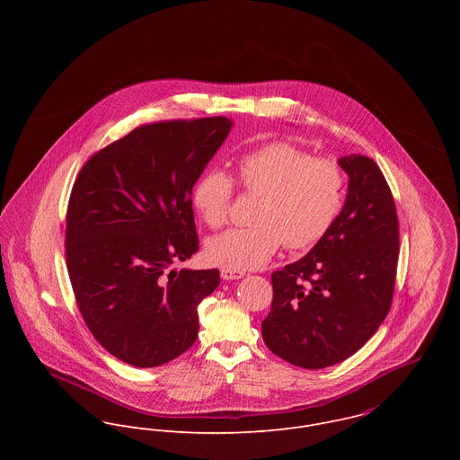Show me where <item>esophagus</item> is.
I'll return each instance as SVG.
<instances>
[{"mask_svg": "<svg viewBox=\"0 0 460 460\" xmlns=\"http://www.w3.org/2000/svg\"><path fill=\"white\" fill-rule=\"evenodd\" d=\"M244 274L246 272H243V270H234V269H228V267H221V278L226 279V281L241 279V278H244Z\"/></svg>", "mask_w": 460, "mask_h": 460, "instance_id": "1", "label": "esophagus"}]
</instances>
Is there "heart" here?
<instances>
[{"label":"heart","instance_id":"obj_1","mask_svg":"<svg viewBox=\"0 0 460 460\" xmlns=\"http://www.w3.org/2000/svg\"><path fill=\"white\" fill-rule=\"evenodd\" d=\"M248 193L262 197L250 228H232L207 243V257L234 270L262 267L283 243L287 250L317 244L334 223L343 201V172L332 159L312 155L288 143H270L246 154L237 166ZM234 181L223 170L198 179L193 205L210 228L230 214Z\"/></svg>","mask_w":460,"mask_h":460}]
</instances>
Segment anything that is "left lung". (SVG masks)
Instances as JSON below:
<instances>
[{"mask_svg":"<svg viewBox=\"0 0 460 460\" xmlns=\"http://www.w3.org/2000/svg\"><path fill=\"white\" fill-rule=\"evenodd\" d=\"M349 175L345 203L328 234L297 262L270 274L272 305L263 319L269 350L308 370L359 350L386 319L398 262V217L374 159H338Z\"/></svg>","mask_w":460,"mask_h":460,"instance_id":"8db88e82","label":"left lung"}]
</instances>
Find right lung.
Instances as JSON below:
<instances>
[{"label":"right lung","mask_w":460,"mask_h":460,"mask_svg":"<svg viewBox=\"0 0 460 460\" xmlns=\"http://www.w3.org/2000/svg\"><path fill=\"white\" fill-rule=\"evenodd\" d=\"M226 117L136 128L95 152L66 208V270L95 340L152 368L198 336V305L219 270L173 269L198 252L193 186L232 129Z\"/></svg>","instance_id":"add662e5"}]
</instances>
